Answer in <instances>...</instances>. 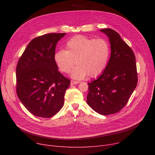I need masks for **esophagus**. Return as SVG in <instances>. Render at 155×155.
I'll use <instances>...</instances> for the list:
<instances>
[{
	"instance_id": "1",
	"label": "esophagus",
	"mask_w": 155,
	"mask_h": 155,
	"mask_svg": "<svg viewBox=\"0 0 155 155\" xmlns=\"http://www.w3.org/2000/svg\"><path fill=\"white\" fill-rule=\"evenodd\" d=\"M79 84L78 81L71 80V82H70V84H71V85H76V84Z\"/></svg>"
}]
</instances>
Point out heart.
I'll return each instance as SVG.
<instances>
[{
	"instance_id": "b5f03b06",
	"label": "heart",
	"mask_w": 155,
	"mask_h": 155,
	"mask_svg": "<svg viewBox=\"0 0 155 155\" xmlns=\"http://www.w3.org/2000/svg\"><path fill=\"white\" fill-rule=\"evenodd\" d=\"M110 53V45L106 39L76 36L68 41L66 50L55 53L54 60L65 73H69L76 63L77 67L72 71L71 77L83 79L87 75L95 77L100 75L107 66Z\"/></svg>"
}]
</instances>
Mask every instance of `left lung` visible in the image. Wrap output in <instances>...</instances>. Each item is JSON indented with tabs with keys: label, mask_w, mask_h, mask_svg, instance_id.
Masks as SVG:
<instances>
[{
	"label": "left lung",
	"mask_w": 155,
	"mask_h": 155,
	"mask_svg": "<svg viewBox=\"0 0 155 155\" xmlns=\"http://www.w3.org/2000/svg\"><path fill=\"white\" fill-rule=\"evenodd\" d=\"M106 35L110 44L109 61L102 74L88 83L87 102L101 115H109L120 111L127 104L137 83L135 55L111 29L100 30Z\"/></svg>",
	"instance_id": "8db88e82"
}]
</instances>
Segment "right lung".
<instances>
[{
    "label": "right lung",
    "mask_w": 155,
    "mask_h": 155,
    "mask_svg": "<svg viewBox=\"0 0 155 155\" xmlns=\"http://www.w3.org/2000/svg\"><path fill=\"white\" fill-rule=\"evenodd\" d=\"M66 33H50L34 38L16 67V92L32 114L50 118L63 107L70 80L58 71L54 60L57 43Z\"/></svg>",
    "instance_id": "add662e5"
}]
</instances>
